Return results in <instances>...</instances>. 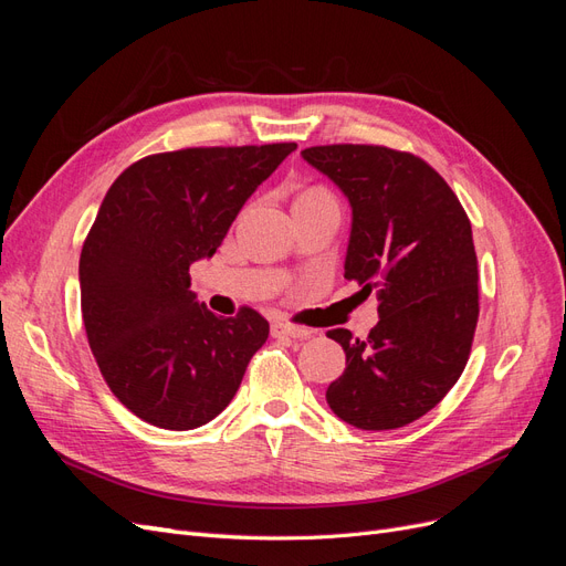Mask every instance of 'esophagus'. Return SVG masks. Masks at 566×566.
<instances>
[{
    "label": "esophagus",
    "instance_id": "esophagus-1",
    "mask_svg": "<svg viewBox=\"0 0 566 566\" xmlns=\"http://www.w3.org/2000/svg\"><path fill=\"white\" fill-rule=\"evenodd\" d=\"M271 335L273 337H287V339H306V337H312V331L302 328V325L276 321V323H271Z\"/></svg>",
    "mask_w": 566,
    "mask_h": 566
}]
</instances>
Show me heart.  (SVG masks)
Wrapping results in <instances>:
<instances>
[{
    "label": "heart",
    "instance_id": "b5f03b06",
    "mask_svg": "<svg viewBox=\"0 0 566 566\" xmlns=\"http://www.w3.org/2000/svg\"><path fill=\"white\" fill-rule=\"evenodd\" d=\"M302 196H325L323 191H306V193H302Z\"/></svg>",
    "mask_w": 566,
    "mask_h": 566
}]
</instances>
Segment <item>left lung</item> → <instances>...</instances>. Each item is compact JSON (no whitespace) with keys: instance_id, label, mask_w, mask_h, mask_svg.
<instances>
[{"instance_id":"left-lung-1","label":"left lung","mask_w":566,"mask_h":566,"mask_svg":"<svg viewBox=\"0 0 566 566\" xmlns=\"http://www.w3.org/2000/svg\"><path fill=\"white\" fill-rule=\"evenodd\" d=\"M302 158L349 200L345 279L380 300L368 337L328 331L347 368L325 401L358 430H397L447 397L468 364L479 316L470 219L410 153L342 144L304 148Z\"/></svg>"}]
</instances>
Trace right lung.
<instances>
[{
	"mask_svg": "<svg viewBox=\"0 0 566 566\" xmlns=\"http://www.w3.org/2000/svg\"><path fill=\"white\" fill-rule=\"evenodd\" d=\"M297 144L186 148L127 167L80 254L82 321L111 391L163 430H196L235 397L269 323L214 316L188 266L210 260Z\"/></svg>",
	"mask_w": 566,
	"mask_h": 566,
	"instance_id": "right-lung-1",
	"label": "right lung"
}]
</instances>
